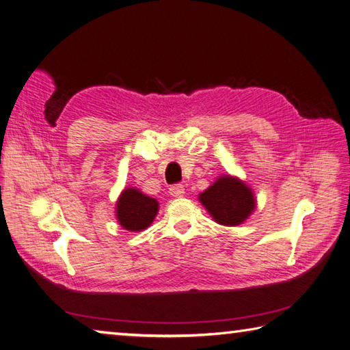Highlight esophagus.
I'll list each match as a JSON object with an SVG mask.
<instances>
[{
    "label": "esophagus",
    "instance_id": "esophagus-1",
    "mask_svg": "<svg viewBox=\"0 0 350 350\" xmlns=\"http://www.w3.org/2000/svg\"><path fill=\"white\" fill-rule=\"evenodd\" d=\"M170 194L173 197H182L185 194V187H183L182 183H174V185H171L170 188Z\"/></svg>",
    "mask_w": 350,
    "mask_h": 350
}]
</instances>
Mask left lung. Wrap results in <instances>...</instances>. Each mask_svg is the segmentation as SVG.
Returning a JSON list of instances; mask_svg holds the SVG:
<instances>
[{
    "label": "left lung",
    "mask_w": 350,
    "mask_h": 350,
    "mask_svg": "<svg viewBox=\"0 0 350 350\" xmlns=\"http://www.w3.org/2000/svg\"><path fill=\"white\" fill-rule=\"evenodd\" d=\"M199 199L211 217L217 224L226 226L240 225L256 208L251 188L231 176H224L215 180L199 196Z\"/></svg>",
    "instance_id": "obj_1"
}]
</instances>
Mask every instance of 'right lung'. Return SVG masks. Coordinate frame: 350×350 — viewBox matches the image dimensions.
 I'll return each mask as SVG.
<instances>
[{"label":"right lung","instance_id":"add662e5","mask_svg":"<svg viewBox=\"0 0 350 350\" xmlns=\"http://www.w3.org/2000/svg\"><path fill=\"white\" fill-rule=\"evenodd\" d=\"M159 209L157 200L135 188H126L118 200L116 215L119 224L129 231H142L151 225Z\"/></svg>","mask_w":350,"mask_h":350}]
</instances>
